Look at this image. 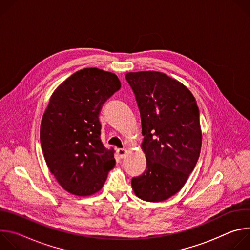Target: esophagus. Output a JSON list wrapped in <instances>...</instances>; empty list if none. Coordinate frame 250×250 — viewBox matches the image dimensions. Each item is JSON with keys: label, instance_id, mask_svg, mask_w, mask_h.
<instances>
[{"label": "esophagus", "instance_id": "obj_1", "mask_svg": "<svg viewBox=\"0 0 250 250\" xmlns=\"http://www.w3.org/2000/svg\"><path fill=\"white\" fill-rule=\"evenodd\" d=\"M125 153H126V150H125V149H118V150H117V154L119 155L120 158H123V157L125 155Z\"/></svg>", "mask_w": 250, "mask_h": 250}]
</instances>
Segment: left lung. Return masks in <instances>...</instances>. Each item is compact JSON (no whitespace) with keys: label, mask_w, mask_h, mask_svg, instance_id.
<instances>
[{"label":"left lung","mask_w":250,"mask_h":250,"mask_svg":"<svg viewBox=\"0 0 250 250\" xmlns=\"http://www.w3.org/2000/svg\"><path fill=\"white\" fill-rule=\"evenodd\" d=\"M125 79L138 105L146 157V169L132 178L131 186L141 200L161 202L181 190L197 164L199 108L192 93L164 73L130 72Z\"/></svg>","instance_id":"obj_1"}]
</instances>
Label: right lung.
<instances>
[{
    "label": "right lung",
    "instance_id": "1",
    "mask_svg": "<svg viewBox=\"0 0 250 250\" xmlns=\"http://www.w3.org/2000/svg\"><path fill=\"white\" fill-rule=\"evenodd\" d=\"M121 89L117 75L85 68L52 94L41 125L46 164L57 182L76 196L99 192L116 164L114 148L101 141L99 115L104 103Z\"/></svg>",
    "mask_w": 250,
    "mask_h": 250
}]
</instances>
